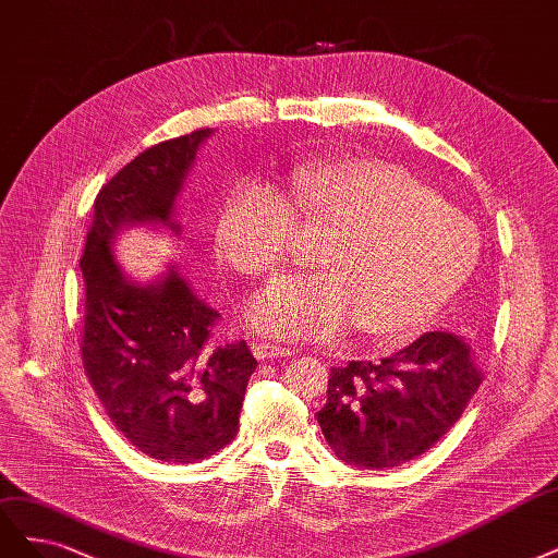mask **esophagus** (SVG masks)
Wrapping results in <instances>:
<instances>
[{"mask_svg": "<svg viewBox=\"0 0 558 558\" xmlns=\"http://www.w3.org/2000/svg\"><path fill=\"white\" fill-rule=\"evenodd\" d=\"M254 355H256V360L265 362V360L288 357V355H293V351L286 349V345H277V343H256L254 345Z\"/></svg>", "mask_w": 558, "mask_h": 558, "instance_id": "esophagus-1", "label": "esophagus"}]
</instances>
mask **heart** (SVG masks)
Listing matches in <instances>:
<instances>
[{
	"label": "heart",
	"instance_id": "1",
	"mask_svg": "<svg viewBox=\"0 0 558 558\" xmlns=\"http://www.w3.org/2000/svg\"><path fill=\"white\" fill-rule=\"evenodd\" d=\"M291 198L306 226L339 233L320 254L325 272L277 277L248 302L246 323L265 337L328 341L355 323L374 337L415 335L477 263L473 223L395 163L302 166ZM294 208L270 182L238 184L217 217L219 252L248 275L277 270L300 248Z\"/></svg>",
	"mask_w": 558,
	"mask_h": 558
}]
</instances>
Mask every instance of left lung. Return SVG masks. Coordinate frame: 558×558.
I'll use <instances>...</instances> for the list:
<instances>
[{
	"label": "left lung",
	"mask_w": 558,
	"mask_h": 558,
	"mask_svg": "<svg viewBox=\"0 0 558 558\" xmlns=\"http://www.w3.org/2000/svg\"><path fill=\"white\" fill-rule=\"evenodd\" d=\"M480 380L469 337L425 332L390 357L332 367L316 417L341 462L392 469L427 452L462 417Z\"/></svg>",
	"instance_id": "obj_1"
}]
</instances>
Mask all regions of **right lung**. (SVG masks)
<instances>
[{
	"label": "right lung",
	"instance_id": "right-lung-1",
	"mask_svg": "<svg viewBox=\"0 0 558 558\" xmlns=\"http://www.w3.org/2000/svg\"><path fill=\"white\" fill-rule=\"evenodd\" d=\"M209 136L201 129L149 147L104 184L81 258L85 374L129 444L168 464H194L235 438L258 362L244 341L209 343L219 314L178 263L138 281L114 256V240L129 228L182 235L178 198Z\"/></svg>",
	"mask_w": 558,
	"mask_h": 558
}]
</instances>
